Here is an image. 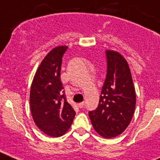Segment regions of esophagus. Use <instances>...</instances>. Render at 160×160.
Returning <instances> with one entry per match:
<instances>
[{
    "mask_svg": "<svg viewBox=\"0 0 160 160\" xmlns=\"http://www.w3.org/2000/svg\"><path fill=\"white\" fill-rule=\"evenodd\" d=\"M84 105H85V103H84V102H81V103H78V107L80 108H82L84 107Z\"/></svg>",
    "mask_w": 160,
    "mask_h": 160,
    "instance_id": "esophagus-1",
    "label": "esophagus"
}]
</instances>
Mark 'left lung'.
<instances>
[{
	"mask_svg": "<svg viewBox=\"0 0 160 160\" xmlns=\"http://www.w3.org/2000/svg\"><path fill=\"white\" fill-rule=\"evenodd\" d=\"M108 71L99 105L88 113L95 131L102 137L119 136L130 123L136 95L128 63L119 52L106 50Z\"/></svg>",
	"mask_w": 160,
	"mask_h": 160,
	"instance_id": "8db88e82",
	"label": "left lung"
}]
</instances>
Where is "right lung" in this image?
<instances>
[{
    "label": "right lung",
    "instance_id": "right-lung-1",
    "mask_svg": "<svg viewBox=\"0 0 160 160\" xmlns=\"http://www.w3.org/2000/svg\"><path fill=\"white\" fill-rule=\"evenodd\" d=\"M68 46L53 48L39 65L30 90V109L34 123L51 137H60L72 126L76 112L61 91L60 69Z\"/></svg>",
    "mask_w": 160,
    "mask_h": 160
}]
</instances>
